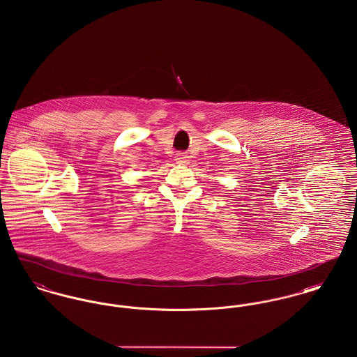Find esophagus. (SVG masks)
<instances>
[{
  "instance_id": "obj_1",
  "label": "esophagus",
  "mask_w": 357,
  "mask_h": 357,
  "mask_svg": "<svg viewBox=\"0 0 357 357\" xmlns=\"http://www.w3.org/2000/svg\"><path fill=\"white\" fill-rule=\"evenodd\" d=\"M175 160H176V163H179V165H186V163L189 162V158H188L185 153H178V155L175 156Z\"/></svg>"
}]
</instances>
